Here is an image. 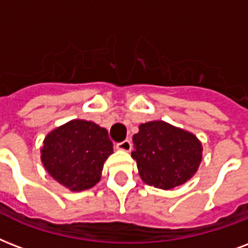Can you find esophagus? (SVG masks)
Listing matches in <instances>:
<instances>
[{
	"instance_id": "1",
	"label": "esophagus",
	"mask_w": 248,
	"mask_h": 248,
	"mask_svg": "<svg viewBox=\"0 0 248 248\" xmlns=\"http://www.w3.org/2000/svg\"><path fill=\"white\" fill-rule=\"evenodd\" d=\"M131 141L126 139L124 141H120V143H117V148L121 149V151H124V152H128V151H131Z\"/></svg>"
}]
</instances>
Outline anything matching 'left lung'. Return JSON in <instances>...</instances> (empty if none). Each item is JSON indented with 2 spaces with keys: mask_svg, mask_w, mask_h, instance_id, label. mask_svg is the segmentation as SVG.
Here are the masks:
<instances>
[{
  "mask_svg": "<svg viewBox=\"0 0 248 248\" xmlns=\"http://www.w3.org/2000/svg\"><path fill=\"white\" fill-rule=\"evenodd\" d=\"M134 151L141 179L149 186L169 190L195 174L202 161V144L191 132L162 121L139 126L132 137Z\"/></svg>",
  "mask_w": 248,
  "mask_h": 248,
  "instance_id": "left-lung-1",
  "label": "left lung"
}]
</instances>
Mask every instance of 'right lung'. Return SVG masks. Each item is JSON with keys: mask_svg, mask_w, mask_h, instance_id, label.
<instances>
[{"mask_svg": "<svg viewBox=\"0 0 248 248\" xmlns=\"http://www.w3.org/2000/svg\"><path fill=\"white\" fill-rule=\"evenodd\" d=\"M113 154L108 131L91 121L74 120L46 135L41 161L53 178L71 191L100 181L104 162Z\"/></svg>", "mask_w": 248, "mask_h": 248, "instance_id": "1", "label": "right lung"}]
</instances>
